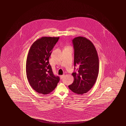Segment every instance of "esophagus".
I'll use <instances>...</instances> for the list:
<instances>
[{
    "mask_svg": "<svg viewBox=\"0 0 126 126\" xmlns=\"http://www.w3.org/2000/svg\"><path fill=\"white\" fill-rule=\"evenodd\" d=\"M64 76H65L64 75H61V76H60V78L61 79H63V78H64Z\"/></svg>",
    "mask_w": 126,
    "mask_h": 126,
    "instance_id": "34e87169",
    "label": "esophagus"
}]
</instances>
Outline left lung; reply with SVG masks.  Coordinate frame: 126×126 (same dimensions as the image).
<instances>
[{"label": "left lung", "instance_id": "8db88e82", "mask_svg": "<svg viewBox=\"0 0 126 126\" xmlns=\"http://www.w3.org/2000/svg\"><path fill=\"white\" fill-rule=\"evenodd\" d=\"M72 43L74 66L79 68L72 74L73 82L68 87L74 93L82 94L89 91L96 82L99 72L98 55L94 44L85 37L75 38Z\"/></svg>", "mask_w": 126, "mask_h": 126}]
</instances>
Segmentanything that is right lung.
I'll use <instances>...</instances> for the list:
<instances>
[{
	"mask_svg": "<svg viewBox=\"0 0 126 126\" xmlns=\"http://www.w3.org/2000/svg\"><path fill=\"white\" fill-rule=\"evenodd\" d=\"M60 37H42L30 47L26 61L27 77L31 86L39 94H49L60 81L49 63L52 49Z\"/></svg>",
	"mask_w": 126,
	"mask_h": 126,
	"instance_id": "add662e5",
	"label": "right lung"
}]
</instances>
